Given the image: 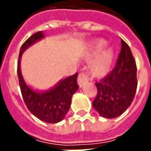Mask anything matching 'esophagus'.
I'll use <instances>...</instances> for the list:
<instances>
[{"mask_svg": "<svg viewBox=\"0 0 151 151\" xmlns=\"http://www.w3.org/2000/svg\"><path fill=\"white\" fill-rule=\"evenodd\" d=\"M88 81V76L85 73H79V76L78 78V85L80 87H82L83 85H85V83Z\"/></svg>", "mask_w": 151, "mask_h": 151, "instance_id": "obj_1", "label": "esophagus"}]
</instances>
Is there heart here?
Instances as JSON below:
<instances>
[{
    "mask_svg": "<svg viewBox=\"0 0 151 151\" xmlns=\"http://www.w3.org/2000/svg\"><path fill=\"white\" fill-rule=\"evenodd\" d=\"M105 45L106 42L103 40L97 41L91 47V50L88 55L90 56L96 55L103 49ZM113 59H114V50L111 48H108L102 54L99 55V57L92 64L91 70L92 73L97 77L105 76L110 71L112 65Z\"/></svg>",
    "mask_w": 151,
    "mask_h": 151,
    "instance_id": "b5f03b06",
    "label": "heart"
}]
</instances>
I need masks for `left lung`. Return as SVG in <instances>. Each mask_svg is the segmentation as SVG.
<instances>
[{
	"instance_id": "obj_1",
	"label": "left lung",
	"mask_w": 151,
	"mask_h": 151,
	"mask_svg": "<svg viewBox=\"0 0 151 151\" xmlns=\"http://www.w3.org/2000/svg\"><path fill=\"white\" fill-rule=\"evenodd\" d=\"M122 48L114 68L96 82L97 96L92 106L106 118L122 114L131 105L137 88L136 61L129 46L121 40Z\"/></svg>"
}]
</instances>
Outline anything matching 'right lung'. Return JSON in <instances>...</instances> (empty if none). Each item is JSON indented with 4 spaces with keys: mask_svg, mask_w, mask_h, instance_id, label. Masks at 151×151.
<instances>
[{
    "mask_svg": "<svg viewBox=\"0 0 151 151\" xmlns=\"http://www.w3.org/2000/svg\"><path fill=\"white\" fill-rule=\"evenodd\" d=\"M44 37L43 32H37L22 44L18 60L17 73L22 99L28 110L41 121L54 124L61 122L70 110L71 98L79 88L77 81L78 73L61 80L55 87L45 92H35L26 84L20 70L21 56L28 47Z\"/></svg>",
    "mask_w": 151,
    "mask_h": 151,
    "instance_id": "right-lung-1",
    "label": "right lung"
}]
</instances>
